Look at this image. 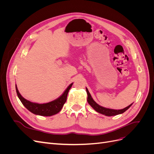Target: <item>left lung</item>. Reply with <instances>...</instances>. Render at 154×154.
Returning a JSON list of instances; mask_svg holds the SVG:
<instances>
[{"mask_svg":"<svg viewBox=\"0 0 154 154\" xmlns=\"http://www.w3.org/2000/svg\"><path fill=\"white\" fill-rule=\"evenodd\" d=\"M86 91L87 93V101L88 104H89L96 112H97L104 114L107 116H116L120 114H122L125 112L126 110H128L130 107V106L132 105V103L130 104L128 106L125 107V108L121 110H114V109H106V108H105V107L99 105L98 104L96 103V102L94 101V100L92 99V97L89 92H88L87 88H86Z\"/></svg>","mask_w":154,"mask_h":154,"instance_id":"8db88e82","label":"left lung"}]
</instances>
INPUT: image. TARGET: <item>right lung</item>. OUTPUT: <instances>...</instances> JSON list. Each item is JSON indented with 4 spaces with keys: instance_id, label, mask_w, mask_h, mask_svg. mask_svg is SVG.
<instances>
[{
    "instance_id": "add662e5",
    "label": "right lung",
    "mask_w": 154,
    "mask_h": 154,
    "mask_svg": "<svg viewBox=\"0 0 154 154\" xmlns=\"http://www.w3.org/2000/svg\"><path fill=\"white\" fill-rule=\"evenodd\" d=\"M72 83L67 88V89L64 91L62 96H60L58 98L52 101L47 103L39 104L36 103H32L28 100H26L23 97L20 92H18L17 85H15L17 94L20 99L22 103L24 105L26 108L36 115L43 116H51L58 113L62 110L64 103L66 102L68 92L72 85Z\"/></svg>"
}]
</instances>
